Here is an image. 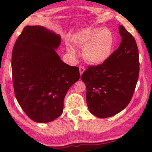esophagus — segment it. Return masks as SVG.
<instances>
[{
    "label": "esophagus",
    "instance_id": "34e87169",
    "mask_svg": "<svg viewBox=\"0 0 152 152\" xmlns=\"http://www.w3.org/2000/svg\"><path fill=\"white\" fill-rule=\"evenodd\" d=\"M80 75H82V74L83 73V72L85 71V68L82 66H80Z\"/></svg>",
    "mask_w": 152,
    "mask_h": 152
}]
</instances>
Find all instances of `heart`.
<instances>
[{
    "label": "heart",
    "mask_w": 152,
    "mask_h": 152,
    "mask_svg": "<svg viewBox=\"0 0 152 152\" xmlns=\"http://www.w3.org/2000/svg\"><path fill=\"white\" fill-rule=\"evenodd\" d=\"M74 42L83 48V57L88 62L93 64L105 63L112 53L114 36L108 28H86L74 35ZM68 51L76 57L78 49L73 44H67Z\"/></svg>",
    "instance_id": "heart-1"
}]
</instances>
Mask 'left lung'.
I'll use <instances>...</instances> for the list:
<instances>
[{
	"label": "left lung",
	"instance_id": "1",
	"mask_svg": "<svg viewBox=\"0 0 152 152\" xmlns=\"http://www.w3.org/2000/svg\"><path fill=\"white\" fill-rule=\"evenodd\" d=\"M121 42L105 63L89 66L81 79L87 89L89 112L99 118L117 114L125 108L134 91L139 74V58L134 37L119 26Z\"/></svg>",
	"mask_w": 152,
	"mask_h": 152
}]
</instances>
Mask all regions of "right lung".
Listing matches in <instances>:
<instances>
[{
  "mask_svg": "<svg viewBox=\"0 0 152 152\" xmlns=\"http://www.w3.org/2000/svg\"><path fill=\"white\" fill-rule=\"evenodd\" d=\"M60 35L39 25L23 30L12 51L16 99L32 120L47 123L63 111L68 90L80 79L79 68L64 63L56 50Z\"/></svg>",
  "mask_w": 152,
  "mask_h": 152,
  "instance_id": "1",
  "label": "right lung"
}]
</instances>
